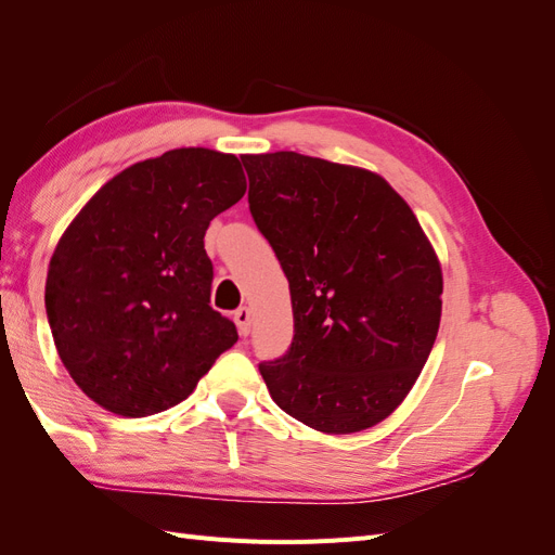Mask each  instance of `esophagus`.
<instances>
[{
    "mask_svg": "<svg viewBox=\"0 0 555 555\" xmlns=\"http://www.w3.org/2000/svg\"><path fill=\"white\" fill-rule=\"evenodd\" d=\"M233 319H236V326H238L241 335H247L249 333V319H251L249 308H238L236 312H233Z\"/></svg>",
    "mask_w": 555,
    "mask_h": 555,
    "instance_id": "34e87169",
    "label": "esophagus"
}]
</instances>
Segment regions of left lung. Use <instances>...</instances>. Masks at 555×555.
<instances>
[{"mask_svg":"<svg viewBox=\"0 0 555 555\" xmlns=\"http://www.w3.org/2000/svg\"><path fill=\"white\" fill-rule=\"evenodd\" d=\"M241 159L294 310L289 351L259 363L268 391L314 430L373 428L405 400L438 338V255L373 171L287 150Z\"/></svg>","mask_w":555,"mask_h":555,"instance_id":"left-lung-1","label":"left lung"}]
</instances>
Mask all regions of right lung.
<instances>
[{"label": "right lung", "mask_w": 555, "mask_h": 555, "mask_svg": "<svg viewBox=\"0 0 555 555\" xmlns=\"http://www.w3.org/2000/svg\"><path fill=\"white\" fill-rule=\"evenodd\" d=\"M245 190L236 155L178 147L111 178L66 227L46 312L64 367L96 405L120 416L169 410L238 340L210 308L204 236Z\"/></svg>", "instance_id": "1"}]
</instances>
